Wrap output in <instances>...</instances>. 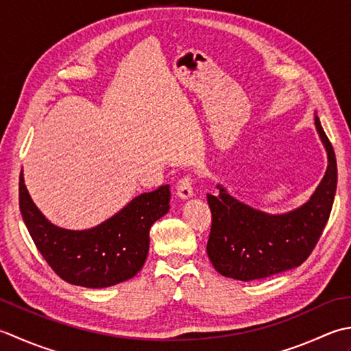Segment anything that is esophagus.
I'll return each mask as SVG.
<instances>
[{
    "label": "esophagus",
    "mask_w": 351,
    "mask_h": 351,
    "mask_svg": "<svg viewBox=\"0 0 351 351\" xmlns=\"http://www.w3.org/2000/svg\"><path fill=\"white\" fill-rule=\"evenodd\" d=\"M177 195L183 199L194 195V177L191 174L183 176L177 182Z\"/></svg>",
    "instance_id": "1"
}]
</instances>
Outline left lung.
Segmentation results:
<instances>
[{"mask_svg": "<svg viewBox=\"0 0 351 351\" xmlns=\"http://www.w3.org/2000/svg\"><path fill=\"white\" fill-rule=\"evenodd\" d=\"M315 125L327 149L328 167L309 202L285 215H268L239 203L218 186L207 194L212 226L207 256L219 274L234 280H257L295 268L311 256L330 217L338 168L330 141L318 117Z\"/></svg>", "mask_w": 351, "mask_h": 351, "instance_id": "left-lung-1", "label": "left lung"}]
</instances>
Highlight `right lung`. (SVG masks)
I'll return each mask as SVG.
<instances>
[{
	"label": "right lung",
	"instance_id": "right-lung-1",
	"mask_svg": "<svg viewBox=\"0 0 351 351\" xmlns=\"http://www.w3.org/2000/svg\"><path fill=\"white\" fill-rule=\"evenodd\" d=\"M169 186L144 192L123 210L89 230H66L42 215L19 176V209L34 245L62 280L107 288L134 277L144 267L149 228L169 210Z\"/></svg>",
	"mask_w": 351,
	"mask_h": 351
}]
</instances>
